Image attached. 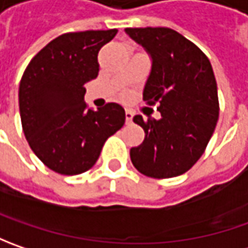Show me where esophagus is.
Here are the masks:
<instances>
[{"mask_svg": "<svg viewBox=\"0 0 248 248\" xmlns=\"http://www.w3.org/2000/svg\"><path fill=\"white\" fill-rule=\"evenodd\" d=\"M132 119H134V113L131 110H125V121L127 123H132Z\"/></svg>", "mask_w": 248, "mask_h": 248, "instance_id": "obj_1", "label": "esophagus"}]
</instances>
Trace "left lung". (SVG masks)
Listing matches in <instances>:
<instances>
[{
    "label": "left lung",
    "instance_id": "1",
    "mask_svg": "<svg viewBox=\"0 0 248 248\" xmlns=\"http://www.w3.org/2000/svg\"><path fill=\"white\" fill-rule=\"evenodd\" d=\"M152 58L143 100L160 106L161 119L135 116L143 142L129 150L134 167L150 178L185 174L204 153L219 114L211 63L192 41L168 27L125 29Z\"/></svg>",
    "mask_w": 248,
    "mask_h": 248
}]
</instances>
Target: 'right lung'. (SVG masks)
Returning <instances> with one entry per match:
<instances>
[{
	"mask_svg": "<svg viewBox=\"0 0 248 248\" xmlns=\"http://www.w3.org/2000/svg\"><path fill=\"white\" fill-rule=\"evenodd\" d=\"M116 34V29L62 34L24 70L19 85L24 137L35 156L58 174L88 171L106 139L125 123L117 103L92 110L84 102L85 82L99 73L100 48Z\"/></svg>",
	"mask_w": 248,
	"mask_h": 248,
	"instance_id": "right-lung-1",
	"label": "right lung"
}]
</instances>
